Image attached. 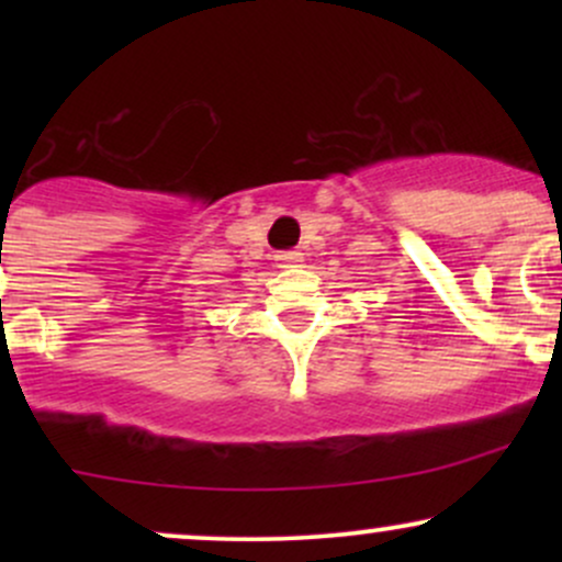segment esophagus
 <instances>
[{"instance_id": "obj_1", "label": "esophagus", "mask_w": 562, "mask_h": 562, "mask_svg": "<svg viewBox=\"0 0 562 562\" xmlns=\"http://www.w3.org/2000/svg\"><path fill=\"white\" fill-rule=\"evenodd\" d=\"M301 261H303V256L299 254V250H288V254L277 256L280 269H295V267H301Z\"/></svg>"}]
</instances>
